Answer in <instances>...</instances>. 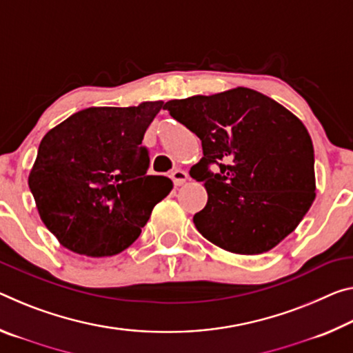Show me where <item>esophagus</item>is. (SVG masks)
Listing matches in <instances>:
<instances>
[{
  "mask_svg": "<svg viewBox=\"0 0 353 353\" xmlns=\"http://www.w3.org/2000/svg\"><path fill=\"white\" fill-rule=\"evenodd\" d=\"M171 177L176 185H183V183L188 181V174L183 170H174L171 172Z\"/></svg>",
  "mask_w": 353,
  "mask_h": 353,
  "instance_id": "34e87169",
  "label": "esophagus"
}]
</instances>
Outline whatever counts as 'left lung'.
Returning a JSON list of instances; mask_svg holds the SVG:
<instances>
[{"instance_id": "obj_1", "label": "left lung", "mask_w": 353, "mask_h": 353, "mask_svg": "<svg viewBox=\"0 0 353 353\" xmlns=\"http://www.w3.org/2000/svg\"><path fill=\"white\" fill-rule=\"evenodd\" d=\"M163 110L203 143L190 176L205 187L207 204L193 223L209 242L262 254L299 226L316 198V174L311 137L297 116L242 86L170 100Z\"/></svg>"}]
</instances>
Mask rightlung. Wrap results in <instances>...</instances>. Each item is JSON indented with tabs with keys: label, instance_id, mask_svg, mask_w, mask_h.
Segmentation results:
<instances>
[{
	"label": "right lung",
	"instance_id": "add662e5",
	"mask_svg": "<svg viewBox=\"0 0 353 353\" xmlns=\"http://www.w3.org/2000/svg\"><path fill=\"white\" fill-rule=\"evenodd\" d=\"M163 106L161 100L91 106L42 138L28 185L43 225L64 248L89 257L122 253L170 194L171 179L146 174L141 146Z\"/></svg>",
	"mask_w": 353,
	"mask_h": 353
}]
</instances>
